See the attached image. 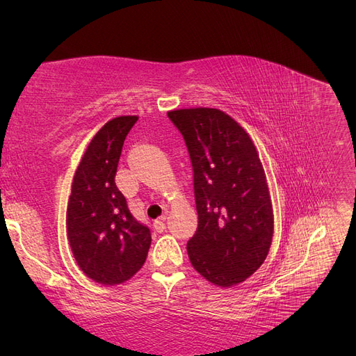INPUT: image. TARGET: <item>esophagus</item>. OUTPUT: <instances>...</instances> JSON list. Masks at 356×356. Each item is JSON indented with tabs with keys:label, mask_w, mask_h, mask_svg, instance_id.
I'll list each match as a JSON object with an SVG mask.
<instances>
[{
	"label": "esophagus",
	"mask_w": 356,
	"mask_h": 356,
	"mask_svg": "<svg viewBox=\"0 0 356 356\" xmlns=\"http://www.w3.org/2000/svg\"><path fill=\"white\" fill-rule=\"evenodd\" d=\"M165 221H166V217H165V215H161V217H160L159 220H156V221L153 222V227H154V230H156L157 233H163V232H165V229H166Z\"/></svg>",
	"instance_id": "obj_1"
}]
</instances>
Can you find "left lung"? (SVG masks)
Segmentation results:
<instances>
[{
  "label": "left lung",
  "instance_id": "8db88e82",
  "mask_svg": "<svg viewBox=\"0 0 356 356\" xmlns=\"http://www.w3.org/2000/svg\"><path fill=\"white\" fill-rule=\"evenodd\" d=\"M184 138L193 168L199 224L187 242L193 267L232 286L263 264L273 236L264 169L243 129L215 108L168 113Z\"/></svg>",
  "mask_w": 356,
  "mask_h": 356
}]
</instances>
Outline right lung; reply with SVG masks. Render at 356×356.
I'll use <instances>...</instances> for the list:
<instances>
[{
  "instance_id": "1",
  "label": "right lung",
  "mask_w": 356,
  "mask_h": 356,
  "mask_svg": "<svg viewBox=\"0 0 356 356\" xmlns=\"http://www.w3.org/2000/svg\"><path fill=\"white\" fill-rule=\"evenodd\" d=\"M136 115L115 117L93 136L75 170L67 211L75 261L95 282L117 285L145 263L152 232L127 208L114 178Z\"/></svg>"
}]
</instances>
